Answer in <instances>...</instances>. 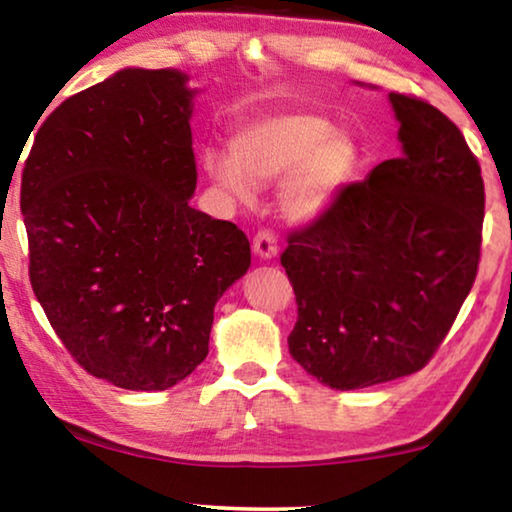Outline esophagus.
<instances>
[{"mask_svg": "<svg viewBox=\"0 0 512 512\" xmlns=\"http://www.w3.org/2000/svg\"><path fill=\"white\" fill-rule=\"evenodd\" d=\"M253 250L255 255H259L262 259H271L278 255V239L271 229H259L253 239Z\"/></svg>", "mask_w": 512, "mask_h": 512, "instance_id": "obj_1", "label": "esophagus"}]
</instances>
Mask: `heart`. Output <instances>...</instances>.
<instances>
[{
	"label": "heart",
	"instance_id": "b5f03b06",
	"mask_svg": "<svg viewBox=\"0 0 512 512\" xmlns=\"http://www.w3.org/2000/svg\"><path fill=\"white\" fill-rule=\"evenodd\" d=\"M355 146L315 113L273 115L241 129L232 155L206 153L208 176L236 199L250 201L255 185L285 181L283 201L292 218H313L348 183Z\"/></svg>",
	"mask_w": 512,
	"mask_h": 512
}]
</instances>
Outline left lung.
Masks as SVG:
<instances>
[{
  "mask_svg": "<svg viewBox=\"0 0 512 512\" xmlns=\"http://www.w3.org/2000/svg\"><path fill=\"white\" fill-rule=\"evenodd\" d=\"M390 102L403 153L343 185L280 255L297 297L290 352L334 390L424 369L478 276V157L427 99L390 92Z\"/></svg>",
  "mask_w": 512,
  "mask_h": 512,
  "instance_id": "8db88e82",
  "label": "left lung"
}]
</instances>
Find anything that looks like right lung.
<instances>
[{
    "instance_id": "obj_1",
    "label": "right lung",
    "mask_w": 512,
    "mask_h": 512,
    "mask_svg": "<svg viewBox=\"0 0 512 512\" xmlns=\"http://www.w3.org/2000/svg\"><path fill=\"white\" fill-rule=\"evenodd\" d=\"M122 69L41 122L20 181L30 283L90 376L122 390L181 383L208 355L215 301L250 266L234 222L190 206L192 90Z\"/></svg>"
}]
</instances>
